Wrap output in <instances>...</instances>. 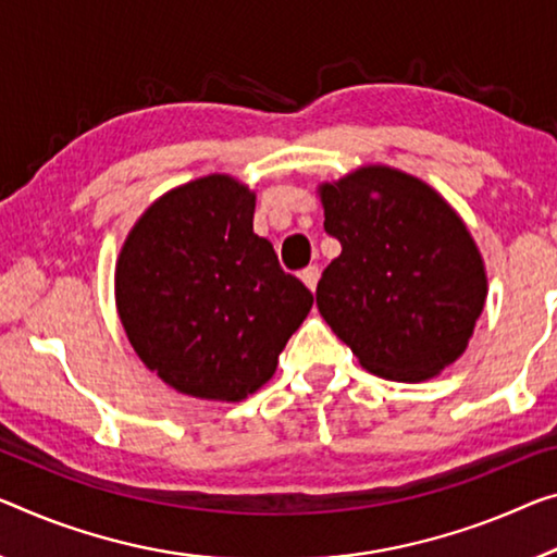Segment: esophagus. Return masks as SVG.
<instances>
[{
    "mask_svg": "<svg viewBox=\"0 0 557 557\" xmlns=\"http://www.w3.org/2000/svg\"><path fill=\"white\" fill-rule=\"evenodd\" d=\"M319 276H321V269L319 267H306L301 271V281L308 286V288H315V284H319Z\"/></svg>",
    "mask_w": 557,
    "mask_h": 557,
    "instance_id": "1",
    "label": "esophagus"
}]
</instances>
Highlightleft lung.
I'll list each match as a JSON object with an SVG mask.
<instances>
[{"mask_svg": "<svg viewBox=\"0 0 557 557\" xmlns=\"http://www.w3.org/2000/svg\"><path fill=\"white\" fill-rule=\"evenodd\" d=\"M341 256L315 304L375 375L418 383L463 354L485 304L481 253L456 211L418 178L368 166L321 186Z\"/></svg>", "mask_w": 557, "mask_h": 557, "instance_id": "1", "label": "left lung"}]
</instances>
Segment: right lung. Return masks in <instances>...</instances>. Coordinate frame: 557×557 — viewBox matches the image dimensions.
Instances as JSON below:
<instances>
[{
  "instance_id": "right-lung-1",
  "label": "right lung",
  "mask_w": 557,
  "mask_h": 557,
  "mask_svg": "<svg viewBox=\"0 0 557 557\" xmlns=\"http://www.w3.org/2000/svg\"><path fill=\"white\" fill-rule=\"evenodd\" d=\"M253 194L228 176L191 182L136 221L116 263L126 336L186 396L242 400L276 371L313 294L253 234Z\"/></svg>"
}]
</instances>
